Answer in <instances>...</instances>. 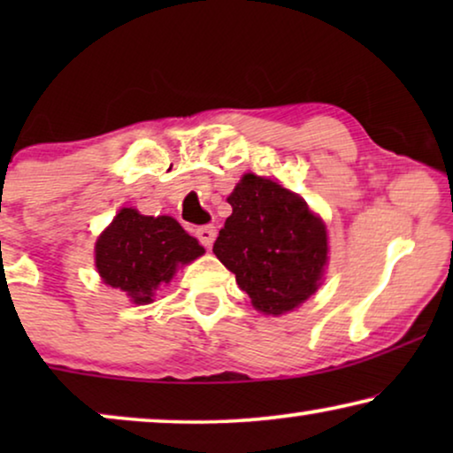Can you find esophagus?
<instances>
[{
    "label": "esophagus",
    "mask_w": 453,
    "mask_h": 453,
    "mask_svg": "<svg viewBox=\"0 0 453 453\" xmlns=\"http://www.w3.org/2000/svg\"><path fill=\"white\" fill-rule=\"evenodd\" d=\"M196 234L203 247H212L214 239H216V226H212V225L200 226V228H196Z\"/></svg>",
    "instance_id": "esophagus-1"
}]
</instances>
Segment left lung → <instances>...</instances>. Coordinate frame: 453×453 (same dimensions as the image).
I'll use <instances>...</instances> for the list:
<instances>
[{
	"label": "left lung",
	"mask_w": 453,
	"mask_h": 453,
	"mask_svg": "<svg viewBox=\"0 0 453 453\" xmlns=\"http://www.w3.org/2000/svg\"><path fill=\"white\" fill-rule=\"evenodd\" d=\"M233 214L214 253L265 315L293 311L324 278L327 234L307 202L272 179L247 173L226 197Z\"/></svg>",
	"instance_id": "1"
}]
</instances>
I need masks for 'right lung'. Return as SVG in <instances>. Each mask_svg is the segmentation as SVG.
<instances>
[{"label":"right lung","mask_w":453,"mask_h":453,"mask_svg":"<svg viewBox=\"0 0 453 453\" xmlns=\"http://www.w3.org/2000/svg\"><path fill=\"white\" fill-rule=\"evenodd\" d=\"M202 253L203 247L175 219H154L134 208H121L95 247L103 282L123 290L135 305L152 303L154 290Z\"/></svg>","instance_id":"1"}]
</instances>
